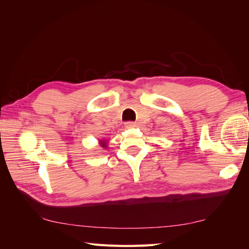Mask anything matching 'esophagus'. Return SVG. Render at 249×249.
Listing matches in <instances>:
<instances>
[{
    "label": "esophagus",
    "mask_w": 249,
    "mask_h": 249,
    "mask_svg": "<svg viewBox=\"0 0 249 249\" xmlns=\"http://www.w3.org/2000/svg\"><path fill=\"white\" fill-rule=\"evenodd\" d=\"M124 126L126 127V129H133V127L136 126V124H135L134 122H126L124 124Z\"/></svg>",
    "instance_id": "1"
}]
</instances>
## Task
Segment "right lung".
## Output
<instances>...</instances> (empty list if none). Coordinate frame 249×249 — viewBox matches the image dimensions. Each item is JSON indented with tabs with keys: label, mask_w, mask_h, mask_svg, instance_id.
Segmentation results:
<instances>
[{
	"label": "right lung",
	"mask_w": 249,
	"mask_h": 249,
	"mask_svg": "<svg viewBox=\"0 0 249 249\" xmlns=\"http://www.w3.org/2000/svg\"><path fill=\"white\" fill-rule=\"evenodd\" d=\"M101 145L103 147H107V144H106V142H105V141H101Z\"/></svg>",
	"instance_id": "right-lung-1"
}]
</instances>
